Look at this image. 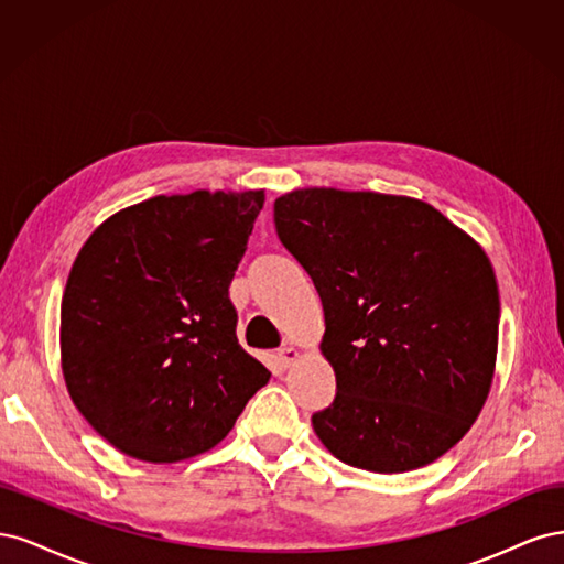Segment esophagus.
Returning <instances> with one entry per match:
<instances>
[{
  "mask_svg": "<svg viewBox=\"0 0 564 564\" xmlns=\"http://www.w3.org/2000/svg\"><path fill=\"white\" fill-rule=\"evenodd\" d=\"M278 360L282 367H292L299 360V350L294 346H282L278 350Z\"/></svg>",
  "mask_w": 564,
  "mask_h": 564,
  "instance_id": "obj_1",
  "label": "esophagus"
}]
</instances>
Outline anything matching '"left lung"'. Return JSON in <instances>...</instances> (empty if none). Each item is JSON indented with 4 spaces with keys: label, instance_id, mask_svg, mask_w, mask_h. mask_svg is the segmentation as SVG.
Returning <instances> with one entry per match:
<instances>
[{
    "label": "left lung",
    "instance_id": "left-lung-1",
    "mask_svg": "<svg viewBox=\"0 0 564 564\" xmlns=\"http://www.w3.org/2000/svg\"><path fill=\"white\" fill-rule=\"evenodd\" d=\"M315 282L334 402L319 442L369 473L433 464L480 416L497 369L499 286L485 249L429 202L336 187L275 199Z\"/></svg>",
    "mask_w": 564,
    "mask_h": 564
}]
</instances>
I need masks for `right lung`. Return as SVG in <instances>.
<instances>
[{
	"label": "right lung",
	"instance_id": "1",
	"mask_svg": "<svg viewBox=\"0 0 564 564\" xmlns=\"http://www.w3.org/2000/svg\"><path fill=\"white\" fill-rule=\"evenodd\" d=\"M263 191L158 195L84 242L61 303V369L122 454L176 464L214 449L270 371L237 344L228 286Z\"/></svg>",
	"mask_w": 564,
	"mask_h": 564
}]
</instances>
